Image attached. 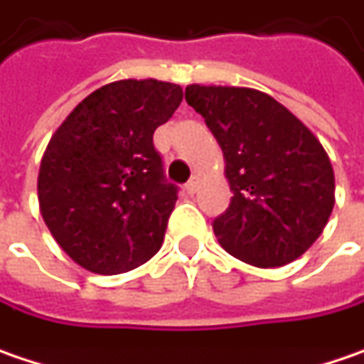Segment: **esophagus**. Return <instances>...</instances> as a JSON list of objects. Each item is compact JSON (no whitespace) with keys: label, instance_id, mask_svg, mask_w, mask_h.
I'll return each mask as SVG.
<instances>
[{"label":"esophagus","instance_id":"obj_1","mask_svg":"<svg viewBox=\"0 0 364 364\" xmlns=\"http://www.w3.org/2000/svg\"><path fill=\"white\" fill-rule=\"evenodd\" d=\"M196 188H198V176H193L188 182H186V186H184V191L188 193V195H195Z\"/></svg>","mask_w":364,"mask_h":364}]
</instances>
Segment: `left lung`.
Wrapping results in <instances>:
<instances>
[{
	"label": "left lung",
	"mask_w": 364,
	"mask_h": 364,
	"mask_svg": "<svg viewBox=\"0 0 364 364\" xmlns=\"http://www.w3.org/2000/svg\"><path fill=\"white\" fill-rule=\"evenodd\" d=\"M225 157L234 193L213 220L220 245L257 267H282L321 236L333 209V168L315 134L273 97L238 87H186Z\"/></svg>",
	"instance_id": "8db88e82"
}]
</instances>
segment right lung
<instances>
[{
	"mask_svg": "<svg viewBox=\"0 0 364 364\" xmlns=\"http://www.w3.org/2000/svg\"><path fill=\"white\" fill-rule=\"evenodd\" d=\"M180 101L171 82H109L51 136L37 184L41 215L80 267L116 275L161 248L178 186L166 178L153 132Z\"/></svg>",
	"mask_w": 364,
	"mask_h": 364,
	"instance_id": "add662e5",
	"label": "right lung"
}]
</instances>
